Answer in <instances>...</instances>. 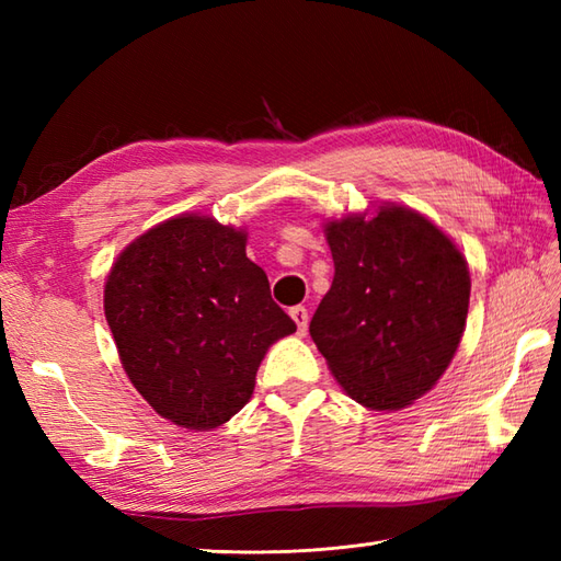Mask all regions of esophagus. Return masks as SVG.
Wrapping results in <instances>:
<instances>
[{
  "instance_id": "34e87169",
  "label": "esophagus",
  "mask_w": 561,
  "mask_h": 561,
  "mask_svg": "<svg viewBox=\"0 0 561 561\" xmlns=\"http://www.w3.org/2000/svg\"><path fill=\"white\" fill-rule=\"evenodd\" d=\"M289 316L294 318V323H296V330H299V335H304L306 328H308V308L294 306L291 311H289Z\"/></svg>"
}]
</instances>
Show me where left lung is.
<instances>
[{"instance_id": "8db88e82", "label": "left lung", "mask_w": 561, "mask_h": 561, "mask_svg": "<svg viewBox=\"0 0 561 561\" xmlns=\"http://www.w3.org/2000/svg\"><path fill=\"white\" fill-rule=\"evenodd\" d=\"M332 287L311 337L347 396L400 410L444 376L470 304L468 262L450 238L408 207L325 224Z\"/></svg>"}]
</instances>
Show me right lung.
<instances>
[{
	"label": "right lung",
	"mask_w": 561,
	"mask_h": 561,
	"mask_svg": "<svg viewBox=\"0 0 561 561\" xmlns=\"http://www.w3.org/2000/svg\"><path fill=\"white\" fill-rule=\"evenodd\" d=\"M127 378L163 420L217 428L243 410L270 344L296 330L245 255V231L183 214L129 243L105 282Z\"/></svg>",
	"instance_id": "add662e5"
}]
</instances>
